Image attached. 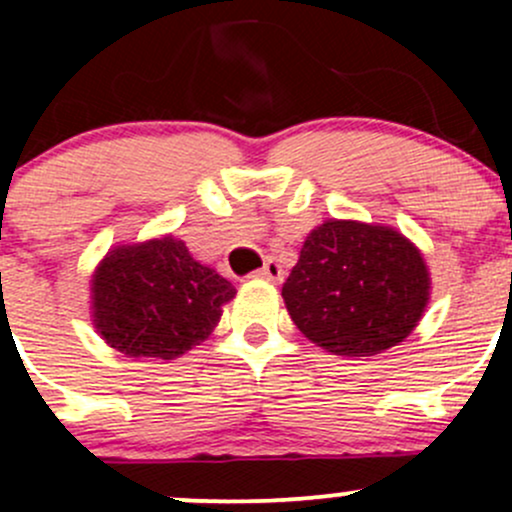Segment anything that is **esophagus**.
<instances>
[{"mask_svg":"<svg viewBox=\"0 0 512 512\" xmlns=\"http://www.w3.org/2000/svg\"><path fill=\"white\" fill-rule=\"evenodd\" d=\"M255 276H260V279H267V281H279L281 279V267L276 260H267L264 262L262 269H257Z\"/></svg>","mask_w":512,"mask_h":512,"instance_id":"esophagus-1","label":"esophagus"}]
</instances>
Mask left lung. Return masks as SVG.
<instances>
[{"label": "left lung", "instance_id": "obj_1", "mask_svg": "<svg viewBox=\"0 0 512 512\" xmlns=\"http://www.w3.org/2000/svg\"><path fill=\"white\" fill-rule=\"evenodd\" d=\"M281 296L313 344L334 356H375L419 325L431 276L395 228L330 219L308 233Z\"/></svg>", "mask_w": 512, "mask_h": 512}]
</instances>
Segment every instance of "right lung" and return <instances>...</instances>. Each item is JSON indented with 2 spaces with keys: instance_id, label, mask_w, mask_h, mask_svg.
<instances>
[{
  "instance_id": "right-lung-1",
  "label": "right lung",
  "mask_w": 512,
  "mask_h": 512,
  "mask_svg": "<svg viewBox=\"0 0 512 512\" xmlns=\"http://www.w3.org/2000/svg\"><path fill=\"white\" fill-rule=\"evenodd\" d=\"M236 286L173 236L117 245L91 279L93 325L129 358H178L202 344Z\"/></svg>"
}]
</instances>
